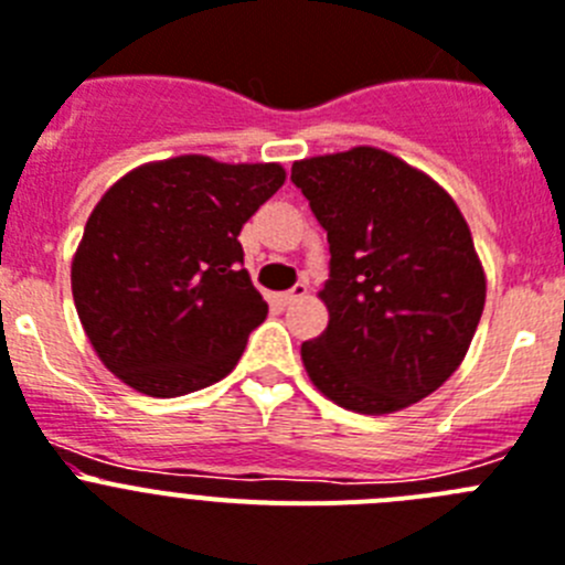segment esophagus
Wrapping results in <instances>:
<instances>
[{"mask_svg":"<svg viewBox=\"0 0 565 565\" xmlns=\"http://www.w3.org/2000/svg\"><path fill=\"white\" fill-rule=\"evenodd\" d=\"M301 298H307V287H303V284H295L292 289H287V292L278 295V301H281V307H289V303L301 301Z\"/></svg>","mask_w":565,"mask_h":565,"instance_id":"1","label":"esophagus"}]
</instances>
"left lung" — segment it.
Listing matches in <instances>:
<instances>
[{
    "label": "left lung",
    "instance_id": "left-lung-1",
    "mask_svg": "<svg viewBox=\"0 0 565 565\" xmlns=\"http://www.w3.org/2000/svg\"><path fill=\"white\" fill-rule=\"evenodd\" d=\"M329 238V327L301 345L334 405L383 416L434 394L461 365L487 278L454 196L374 146L292 162Z\"/></svg>",
    "mask_w": 565,
    "mask_h": 565
}]
</instances>
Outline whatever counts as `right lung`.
<instances>
[{
	"mask_svg": "<svg viewBox=\"0 0 565 565\" xmlns=\"http://www.w3.org/2000/svg\"><path fill=\"white\" fill-rule=\"evenodd\" d=\"M284 180L278 162L180 154L100 196L73 256V298L115 377L166 399L231 374L267 318L238 233Z\"/></svg>",
	"mask_w": 565,
	"mask_h": 565,
	"instance_id": "1",
	"label": "right lung"
}]
</instances>
